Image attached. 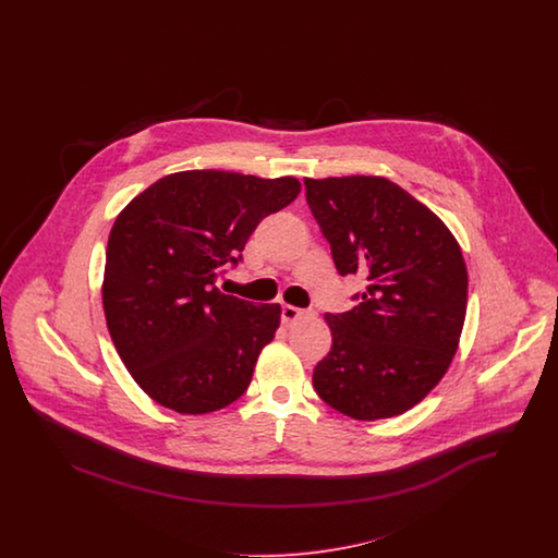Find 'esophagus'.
Instances as JSON below:
<instances>
[{"label": "esophagus", "instance_id": "esophagus-1", "mask_svg": "<svg viewBox=\"0 0 558 558\" xmlns=\"http://www.w3.org/2000/svg\"><path fill=\"white\" fill-rule=\"evenodd\" d=\"M305 316H310V312L299 310V307H294V305H284V307H282V322H284V324H291L294 319L305 318Z\"/></svg>", "mask_w": 558, "mask_h": 558}]
</instances>
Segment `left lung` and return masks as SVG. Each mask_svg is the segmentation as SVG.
<instances>
[{"label": "left lung", "instance_id": "left-lung-1", "mask_svg": "<svg viewBox=\"0 0 558 558\" xmlns=\"http://www.w3.org/2000/svg\"><path fill=\"white\" fill-rule=\"evenodd\" d=\"M305 196L337 271L366 278L353 310L324 318L332 347L314 389L355 421L403 414L458 349L469 292L462 251L435 213L385 178H307Z\"/></svg>", "mask_w": 558, "mask_h": 558}]
</instances>
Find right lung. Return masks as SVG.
Wrapping results in <instances>:
<instances>
[{
    "mask_svg": "<svg viewBox=\"0 0 558 558\" xmlns=\"http://www.w3.org/2000/svg\"><path fill=\"white\" fill-rule=\"evenodd\" d=\"M299 192L294 178L194 169L155 182L117 217L102 284L108 332L160 405L207 414L246 391L280 305L223 294L215 280L239 266L259 221Z\"/></svg>",
    "mask_w": 558,
    "mask_h": 558,
    "instance_id": "1",
    "label": "right lung"
}]
</instances>
